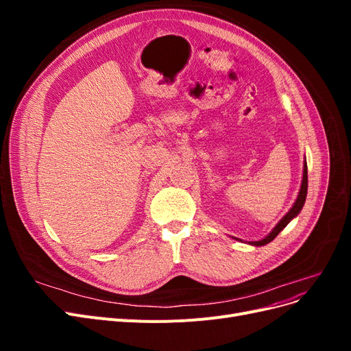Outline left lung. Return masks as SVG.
I'll return each instance as SVG.
<instances>
[{
    "mask_svg": "<svg viewBox=\"0 0 351 351\" xmlns=\"http://www.w3.org/2000/svg\"><path fill=\"white\" fill-rule=\"evenodd\" d=\"M306 196H307V164H306V159H304L303 178H302L300 190H299V195H297V199L294 200V204L290 208V210L287 212V214L278 221V224L271 230V232H269L268 236H265L263 239H261L258 241H249L247 244H250V246H254V247H261V246H265V244L271 243L287 227V224H290V221H293L297 215L300 214V210L303 209V205H304V202H306ZM232 239H236V237H232ZM236 240H239V239H236ZM239 241H243V240H239Z\"/></svg>",
    "mask_w": 351,
    "mask_h": 351,
    "instance_id": "8db88e82",
    "label": "left lung"
}]
</instances>
